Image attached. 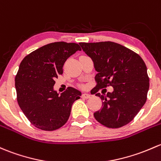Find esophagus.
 <instances>
[{
	"mask_svg": "<svg viewBox=\"0 0 161 161\" xmlns=\"http://www.w3.org/2000/svg\"><path fill=\"white\" fill-rule=\"evenodd\" d=\"M82 97L83 98V99H89V98L91 97V95L89 93H83L82 95Z\"/></svg>",
	"mask_w": 161,
	"mask_h": 161,
	"instance_id": "1",
	"label": "esophagus"
}]
</instances>
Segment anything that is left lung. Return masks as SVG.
I'll use <instances>...</instances> for the list:
<instances>
[{"instance_id": "8db88e82", "label": "left lung", "mask_w": 161, "mask_h": 161, "mask_svg": "<svg viewBox=\"0 0 161 161\" xmlns=\"http://www.w3.org/2000/svg\"><path fill=\"white\" fill-rule=\"evenodd\" d=\"M92 59L97 72L92 94L102 99V108L94 117L108 128H119L134 119L147 98L149 76L141 57L126 47L113 42H80ZM113 86L114 92L102 95L99 89Z\"/></svg>"}]
</instances>
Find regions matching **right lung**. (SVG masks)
Instances as JSON below:
<instances>
[{
  "label": "right lung",
  "mask_w": 161,
  "mask_h": 161,
  "mask_svg": "<svg viewBox=\"0 0 161 161\" xmlns=\"http://www.w3.org/2000/svg\"><path fill=\"white\" fill-rule=\"evenodd\" d=\"M81 48L76 43L48 44L25 56L15 75L17 101L32 125L45 131L58 130L66 123L73 103L81 92L69 87L58 96L53 90L55 78L63 73L69 57Z\"/></svg>",
  "instance_id": "add662e5"
}]
</instances>
